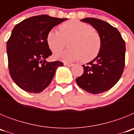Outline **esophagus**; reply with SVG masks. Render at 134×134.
I'll use <instances>...</instances> for the list:
<instances>
[{"mask_svg":"<svg viewBox=\"0 0 134 134\" xmlns=\"http://www.w3.org/2000/svg\"><path fill=\"white\" fill-rule=\"evenodd\" d=\"M64 65L65 66H68V67H71V66H74V64H70V63H66V62H65L64 64Z\"/></svg>","mask_w":134,"mask_h":134,"instance_id":"1","label":"esophagus"}]
</instances>
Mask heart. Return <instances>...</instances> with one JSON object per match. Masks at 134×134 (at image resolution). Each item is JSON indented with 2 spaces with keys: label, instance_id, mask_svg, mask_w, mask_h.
I'll return each mask as SVG.
<instances>
[{
  "label": "heart",
  "instance_id": "heart-1",
  "mask_svg": "<svg viewBox=\"0 0 134 134\" xmlns=\"http://www.w3.org/2000/svg\"><path fill=\"white\" fill-rule=\"evenodd\" d=\"M60 31L52 29L48 32L46 41L49 49L54 53L61 52L66 41L70 40L71 49L56 54L57 60L66 62L82 58L89 62L97 56L102 46L100 35L92 26L78 20H70L60 26Z\"/></svg>",
  "mask_w": 134,
  "mask_h": 134
}]
</instances>
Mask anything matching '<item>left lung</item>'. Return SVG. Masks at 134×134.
Listing matches in <instances>:
<instances>
[{
	"instance_id": "left-lung-1",
	"label": "left lung",
	"mask_w": 134,
	"mask_h": 134,
	"mask_svg": "<svg viewBox=\"0 0 134 134\" xmlns=\"http://www.w3.org/2000/svg\"><path fill=\"white\" fill-rule=\"evenodd\" d=\"M100 35L102 46L92 61L82 65L84 72L76 79L80 88L92 94L108 91L122 75L125 66V43L119 31L107 22L94 18H85Z\"/></svg>"
}]
</instances>
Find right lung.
Instances as JSON below:
<instances>
[{
    "instance_id": "obj_1",
    "label": "right lung",
    "mask_w": 134,
    "mask_h": 134,
    "mask_svg": "<svg viewBox=\"0 0 134 134\" xmlns=\"http://www.w3.org/2000/svg\"><path fill=\"white\" fill-rule=\"evenodd\" d=\"M67 18L42 15L31 16L14 27L7 43L9 72L21 89L41 93L49 86L61 62H48L52 55L46 37L53 27Z\"/></svg>"
}]
</instances>
